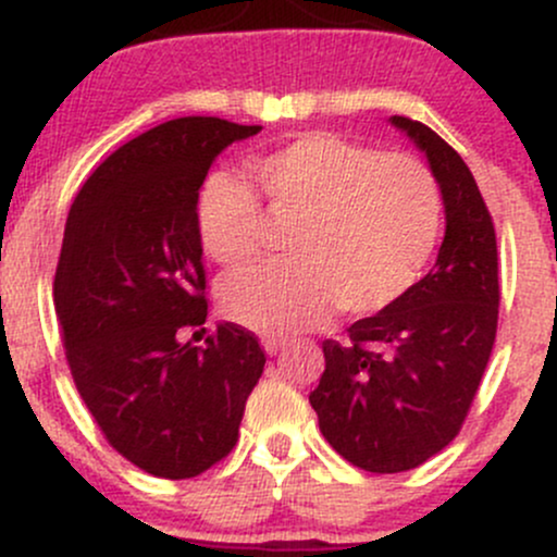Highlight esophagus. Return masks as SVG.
I'll list each match as a JSON object with an SVG mask.
<instances>
[{
	"mask_svg": "<svg viewBox=\"0 0 557 557\" xmlns=\"http://www.w3.org/2000/svg\"><path fill=\"white\" fill-rule=\"evenodd\" d=\"M283 341H277V337H264V341H261V348H264V354L267 356H277V350L283 348Z\"/></svg>",
	"mask_w": 557,
	"mask_h": 557,
	"instance_id": "1",
	"label": "esophagus"
}]
</instances>
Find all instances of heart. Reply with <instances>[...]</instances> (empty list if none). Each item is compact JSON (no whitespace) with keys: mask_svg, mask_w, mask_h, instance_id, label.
<instances>
[{"mask_svg":"<svg viewBox=\"0 0 557 557\" xmlns=\"http://www.w3.org/2000/svg\"><path fill=\"white\" fill-rule=\"evenodd\" d=\"M274 220H296L283 267L235 272L220 287L227 319L261 335H293L332 311L369 317L417 285L443 227V196L424 162L380 154L335 133H304L248 159ZM196 230L209 259H259L267 216L253 188L227 170L203 177Z\"/></svg>","mask_w":557,"mask_h":557,"instance_id":"obj_1","label":"heart"}]
</instances>
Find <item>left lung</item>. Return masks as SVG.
<instances>
[{"label": "left lung", "instance_id": "1", "mask_svg": "<svg viewBox=\"0 0 557 557\" xmlns=\"http://www.w3.org/2000/svg\"><path fill=\"white\" fill-rule=\"evenodd\" d=\"M426 157L445 207L437 261L348 341H324L311 408L337 453L374 474L417 469L461 430L497 332V243L474 175L432 127L389 117Z\"/></svg>", "mask_w": 557, "mask_h": 557}]
</instances>
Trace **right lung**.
<instances>
[{
  "mask_svg": "<svg viewBox=\"0 0 557 557\" xmlns=\"http://www.w3.org/2000/svg\"><path fill=\"white\" fill-rule=\"evenodd\" d=\"M261 125L181 117L127 140L75 196L54 274V309L83 403L138 469L190 479L238 443L264 350L238 324L203 345L196 194L230 144Z\"/></svg>",
  "mask_w": 557,
  "mask_h": 557,
  "instance_id": "1",
  "label": "right lung"
}]
</instances>
